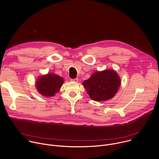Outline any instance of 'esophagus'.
Returning a JSON list of instances; mask_svg holds the SVG:
<instances>
[{
	"label": "esophagus",
	"mask_w": 159,
	"mask_h": 159,
	"mask_svg": "<svg viewBox=\"0 0 159 159\" xmlns=\"http://www.w3.org/2000/svg\"><path fill=\"white\" fill-rule=\"evenodd\" d=\"M70 80L73 81V82H77L79 81V79L77 78H75V79H72Z\"/></svg>",
	"instance_id": "34e87169"
}]
</instances>
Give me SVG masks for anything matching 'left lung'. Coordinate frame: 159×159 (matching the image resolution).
I'll return each mask as SVG.
<instances>
[{"mask_svg":"<svg viewBox=\"0 0 159 159\" xmlns=\"http://www.w3.org/2000/svg\"><path fill=\"white\" fill-rule=\"evenodd\" d=\"M120 84L118 75L112 70L96 72L83 82L90 98L96 101H104L114 97Z\"/></svg>","mask_w":159,"mask_h":159,"instance_id":"left-lung-1","label":"left lung"}]
</instances>
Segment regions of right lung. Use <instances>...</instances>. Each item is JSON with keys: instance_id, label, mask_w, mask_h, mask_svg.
Instances as JSON below:
<instances>
[{"instance_id": "1", "label": "right lung", "mask_w": 159, "mask_h": 159, "mask_svg": "<svg viewBox=\"0 0 159 159\" xmlns=\"http://www.w3.org/2000/svg\"><path fill=\"white\" fill-rule=\"evenodd\" d=\"M63 83V79L55 75L48 74L39 77L36 82V89L44 96L52 97L57 93Z\"/></svg>"}]
</instances>
